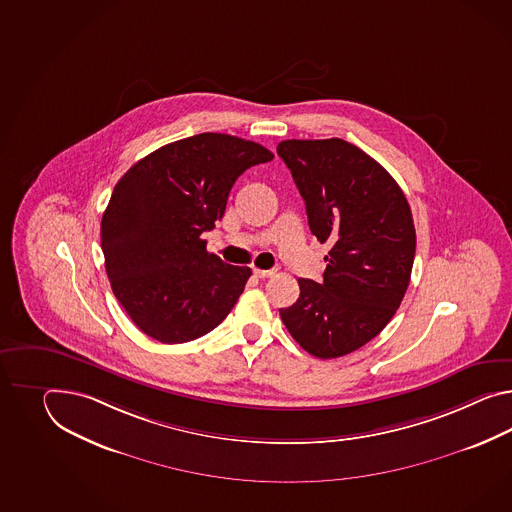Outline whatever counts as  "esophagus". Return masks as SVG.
I'll list each match as a JSON object with an SVG mask.
<instances>
[{
	"mask_svg": "<svg viewBox=\"0 0 512 512\" xmlns=\"http://www.w3.org/2000/svg\"><path fill=\"white\" fill-rule=\"evenodd\" d=\"M253 274L257 275L259 279H266V277H272V275H275V270H259V268H255V270H253Z\"/></svg>",
	"mask_w": 512,
	"mask_h": 512,
	"instance_id": "obj_1",
	"label": "esophagus"
}]
</instances>
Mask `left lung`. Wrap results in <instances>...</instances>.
<instances>
[{
	"instance_id": "obj_1",
	"label": "left lung",
	"mask_w": 512,
	"mask_h": 512,
	"mask_svg": "<svg viewBox=\"0 0 512 512\" xmlns=\"http://www.w3.org/2000/svg\"><path fill=\"white\" fill-rule=\"evenodd\" d=\"M277 155L312 235L331 244L324 279H298L300 298L279 314L301 348L337 359L377 337L398 311L416 251L411 207L394 177L342 138L283 140Z\"/></svg>"
}]
</instances>
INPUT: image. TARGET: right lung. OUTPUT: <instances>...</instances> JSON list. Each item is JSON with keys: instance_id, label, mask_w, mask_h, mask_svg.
Here are the masks:
<instances>
[{"instance_id": "right-lung-1", "label": "right lung", "mask_w": 512, "mask_h": 512, "mask_svg": "<svg viewBox=\"0 0 512 512\" xmlns=\"http://www.w3.org/2000/svg\"><path fill=\"white\" fill-rule=\"evenodd\" d=\"M272 159L257 142L201 133L146 155L116 183L101 220L105 270L148 337L190 342L235 307L251 270L209 253L201 233L224 216L238 175Z\"/></svg>"}]
</instances>
